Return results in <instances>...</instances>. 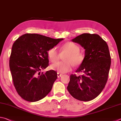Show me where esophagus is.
<instances>
[{
  "label": "esophagus",
  "mask_w": 121,
  "mask_h": 121,
  "mask_svg": "<svg viewBox=\"0 0 121 121\" xmlns=\"http://www.w3.org/2000/svg\"><path fill=\"white\" fill-rule=\"evenodd\" d=\"M62 75H63V74L60 73H57V77H58V78H60V77L62 76Z\"/></svg>",
  "instance_id": "1"
}]
</instances>
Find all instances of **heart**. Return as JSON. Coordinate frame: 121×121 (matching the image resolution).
<instances>
[{
  "mask_svg": "<svg viewBox=\"0 0 121 121\" xmlns=\"http://www.w3.org/2000/svg\"><path fill=\"white\" fill-rule=\"evenodd\" d=\"M80 48L78 45L75 43L68 42L65 43L61 48V52H66L64 58L65 61L58 62L51 65V68L56 70L60 73H65L72 69L74 65L79 66L82 63L85 59V54L79 51ZM48 57L52 62H55L58 60L59 54L56 47L50 48L47 52Z\"/></svg>",
  "mask_w": 121,
  "mask_h": 121,
  "instance_id": "1",
  "label": "heart"
}]
</instances>
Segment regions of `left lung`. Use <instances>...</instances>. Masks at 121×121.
<instances>
[{"label": "left lung", "mask_w": 121, "mask_h": 121, "mask_svg": "<svg viewBox=\"0 0 121 121\" xmlns=\"http://www.w3.org/2000/svg\"><path fill=\"white\" fill-rule=\"evenodd\" d=\"M72 41L84 48L85 59L76 70L83 74L70 75L67 90L75 99L90 101L102 92L108 81L111 63L108 45L97 34H83Z\"/></svg>", "instance_id": "8db88e82"}]
</instances>
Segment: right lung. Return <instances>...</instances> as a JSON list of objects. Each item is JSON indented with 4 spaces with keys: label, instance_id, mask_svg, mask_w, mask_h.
<instances>
[{
    "label": "right lung",
    "instance_id": "right-lung-1",
    "mask_svg": "<svg viewBox=\"0 0 121 121\" xmlns=\"http://www.w3.org/2000/svg\"><path fill=\"white\" fill-rule=\"evenodd\" d=\"M63 38L54 39L36 34L19 37L11 48L9 67L15 87L20 97L34 102L44 98L57 78V72L40 70L48 66L47 52Z\"/></svg>",
    "mask_w": 121,
    "mask_h": 121
}]
</instances>
